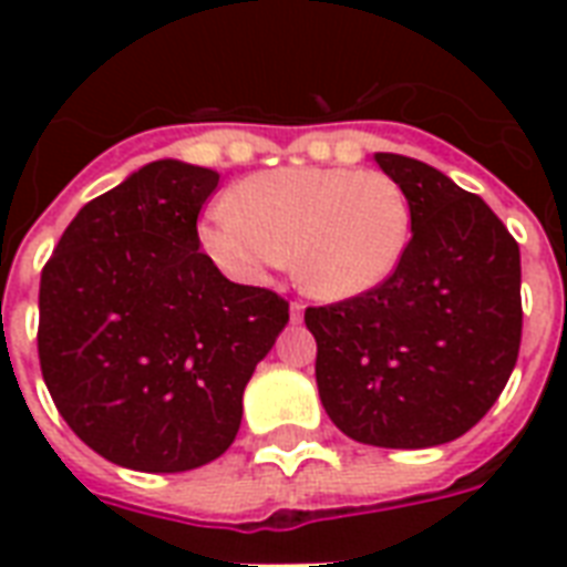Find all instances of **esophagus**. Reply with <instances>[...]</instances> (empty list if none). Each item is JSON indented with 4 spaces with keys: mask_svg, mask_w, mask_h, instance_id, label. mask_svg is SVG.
Returning a JSON list of instances; mask_svg holds the SVG:
<instances>
[{
    "mask_svg": "<svg viewBox=\"0 0 567 567\" xmlns=\"http://www.w3.org/2000/svg\"><path fill=\"white\" fill-rule=\"evenodd\" d=\"M302 311H306V302L293 300V302H291V320H293V323H300V320H302Z\"/></svg>",
    "mask_w": 567,
    "mask_h": 567,
    "instance_id": "esophagus-1",
    "label": "esophagus"
}]
</instances>
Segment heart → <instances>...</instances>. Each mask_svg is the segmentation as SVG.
<instances>
[{
	"instance_id": "heart-1",
	"label": "heart",
	"mask_w": 567,
	"mask_h": 567,
	"mask_svg": "<svg viewBox=\"0 0 567 567\" xmlns=\"http://www.w3.org/2000/svg\"><path fill=\"white\" fill-rule=\"evenodd\" d=\"M203 223V247L235 279L261 282L293 256L311 297L353 300L388 282L412 238V205L391 176L288 167L252 176Z\"/></svg>"
}]
</instances>
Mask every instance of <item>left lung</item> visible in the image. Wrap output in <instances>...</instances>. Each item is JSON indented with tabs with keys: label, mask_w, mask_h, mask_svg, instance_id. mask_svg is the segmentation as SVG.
<instances>
[{
	"label": "left lung",
	"mask_w": 567,
	"mask_h": 567,
	"mask_svg": "<svg viewBox=\"0 0 567 567\" xmlns=\"http://www.w3.org/2000/svg\"><path fill=\"white\" fill-rule=\"evenodd\" d=\"M405 190L412 238L394 276L309 306L320 403L373 447L447 444L483 421L518 362L520 249L480 199L405 155L377 153Z\"/></svg>",
	"instance_id": "8db88e82"
}]
</instances>
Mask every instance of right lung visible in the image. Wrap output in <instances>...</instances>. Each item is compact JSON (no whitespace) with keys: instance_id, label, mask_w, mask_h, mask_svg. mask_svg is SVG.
I'll return each mask as SVG.
<instances>
[{"instance_id":"obj_1","label":"right lung","mask_w":567,"mask_h":567,"mask_svg":"<svg viewBox=\"0 0 567 567\" xmlns=\"http://www.w3.org/2000/svg\"><path fill=\"white\" fill-rule=\"evenodd\" d=\"M220 176L153 162L96 196L40 274L38 355L52 403L114 465L179 474L223 456L288 300L199 252Z\"/></svg>"}]
</instances>
